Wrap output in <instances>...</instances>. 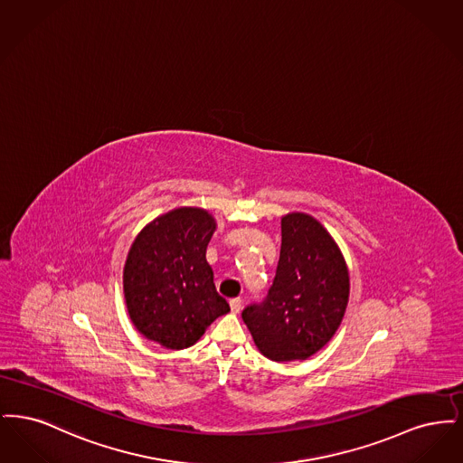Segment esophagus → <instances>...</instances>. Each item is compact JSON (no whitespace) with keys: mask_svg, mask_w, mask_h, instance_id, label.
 <instances>
[{"mask_svg":"<svg viewBox=\"0 0 463 463\" xmlns=\"http://www.w3.org/2000/svg\"><path fill=\"white\" fill-rule=\"evenodd\" d=\"M229 306H231V310L234 312V314H238L242 307V300L238 297V298H231L229 300Z\"/></svg>","mask_w":463,"mask_h":463,"instance_id":"34e87169","label":"esophagus"}]
</instances>
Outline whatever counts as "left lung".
I'll list each match as a JSON object with an SVG mask.
<instances>
[{"label":"left lung","mask_w":463,"mask_h":463,"mask_svg":"<svg viewBox=\"0 0 463 463\" xmlns=\"http://www.w3.org/2000/svg\"><path fill=\"white\" fill-rule=\"evenodd\" d=\"M349 302V270L330 232L307 213L281 219V253L272 287L242 321L272 361H304L338 330Z\"/></svg>","instance_id":"8db88e82"}]
</instances>
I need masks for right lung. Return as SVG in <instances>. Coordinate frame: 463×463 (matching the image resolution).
<instances>
[{"instance_id":"add662e5","label":"right lung","mask_w":463,"mask_h":463,"mask_svg":"<svg viewBox=\"0 0 463 463\" xmlns=\"http://www.w3.org/2000/svg\"><path fill=\"white\" fill-rule=\"evenodd\" d=\"M215 219L203 208H176L135 238L123 269V291L135 328L166 349L194 345L231 307L217 293L206 246Z\"/></svg>"}]
</instances>
